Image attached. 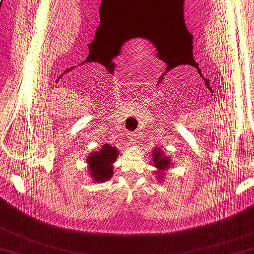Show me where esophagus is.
I'll list each match as a JSON object with an SVG mask.
<instances>
[{
  "label": "esophagus",
  "mask_w": 254,
  "mask_h": 254,
  "mask_svg": "<svg viewBox=\"0 0 254 254\" xmlns=\"http://www.w3.org/2000/svg\"><path fill=\"white\" fill-rule=\"evenodd\" d=\"M128 138L131 141V144H136V141L139 138V135L137 132H129L128 134Z\"/></svg>",
  "instance_id": "obj_1"
}]
</instances>
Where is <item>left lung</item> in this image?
I'll list each match as a JSON object with an SVG mask.
<instances>
[{
	"instance_id": "left-lung-1",
	"label": "left lung",
	"mask_w": 254,
	"mask_h": 254,
	"mask_svg": "<svg viewBox=\"0 0 254 254\" xmlns=\"http://www.w3.org/2000/svg\"><path fill=\"white\" fill-rule=\"evenodd\" d=\"M152 159H153V165L157 168V171H155V174L157 175L158 182H162L167 173L166 171L170 168L173 163L171 162L170 156H165L163 150L158 147H155L152 150Z\"/></svg>"
}]
</instances>
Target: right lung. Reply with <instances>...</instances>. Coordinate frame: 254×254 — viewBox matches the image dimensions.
I'll return each mask as SVG.
<instances>
[{
  "label": "right lung",
  "mask_w": 254,
  "mask_h": 254,
  "mask_svg": "<svg viewBox=\"0 0 254 254\" xmlns=\"http://www.w3.org/2000/svg\"><path fill=\"white\" fill-rule=\"evenodd\" d=\"M116 146L105 144L98 152L89 154L87 158L88 172L96 183H104L114 175V163L118 157Z\"/></svg>",
  "instance_id": "right-lung-1"
}]
</instances>
